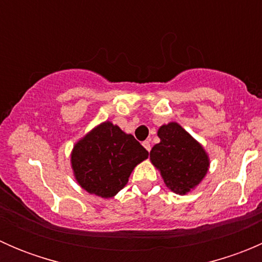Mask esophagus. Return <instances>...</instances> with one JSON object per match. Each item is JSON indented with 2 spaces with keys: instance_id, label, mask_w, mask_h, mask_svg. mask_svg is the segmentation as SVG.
<instances>
[{
  "instance_id": "esophagus-1",
  "label": "esophagus",
  "mask_w": 262,
  "mask_h": 262,
  "mask_svg": "<svg viewBox=\"0 0 262 262\" xmlns=\"http://www.w3.org/2000/svg\"><path fill=\"white\" fill-rule=\"evenodd\" d=\"M143 147L146 148V149L148 150V152H149L150 150V143L148 141H146V142H143Z\"/></svg>"
}]
</instances>
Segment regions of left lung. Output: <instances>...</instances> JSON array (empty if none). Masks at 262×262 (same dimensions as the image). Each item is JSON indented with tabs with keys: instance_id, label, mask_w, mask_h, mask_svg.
Instances as JSON below:
<instances>
[{
	"instance_id": "obj_1",
	"label": "left lung",
	"mask_w": 262,
	"mask_h": 262,
	"mask_svg": "<svg viewBox=\"0 0 262 262\" xmlns=\"http://www.w3.org/2000/svg\"><path fill=\"white\" fill-rule=\"evenodd\" d=\"M160 143L149 152L152 165L160 171L163 182L172 192L186 195L207 176L210 158L202 143L176 121L158 128Z\"/></svg>"
}]
</instances>
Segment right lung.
<instances>
[{"label":"right lung","instance_id":"obj_1","mask_svg":"<svg viewBox=\"0 0 262 262\" xmlns=\"http://www.w3.org/2000/svg\"><path fill=\"white\" fill-rule=\"evenodd\" d=\"M147 158L146 148L132 134L106 120L76 142L71 152V167L82 189L110 199L128 184L137 165Z\"/></svg>","mask_w":262,"mask_h":262}]
</instances>
